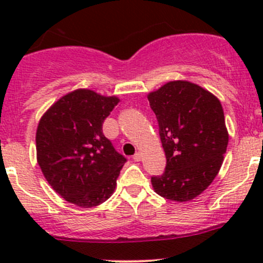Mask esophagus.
Masks as SVG:
<instances>
[{"label":"esophagus","mask_w":263,"mask_h":263,"mask_svg":"<svg viewBox=\"0 0 263 263\" xmlns=\"http://www.w3.org/2000/svg\"><path fill=\"white\" fill-rule=\"evenodd\" d=\"M132 159H134L135 161H140V160H141V159H142V155H141V153H136V154H135V155H134V158H132Z\"/></svg>","instance_id":"obj_1"}]
</instances>
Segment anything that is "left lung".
Listing matches in <instances>:
<instances>
[{"label":"left lung","instance_id":"8db88e82","mask_svg":"<svg viewBox=\"0 0 263 263\" xmlns=\"http://www.w3.org/2000/svg\"><path fill=\"white\" fill-rule=\"evenodd\" d=\"M166 156L163 176L151 177L159 196L185 202L203 192L221 168L228 135L220 100L197 84L169 81L147 95Z\"/></svg>","mask_w":263,"mask_h":263}]
</instances>
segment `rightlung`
Returning a JSON list of instances; mask_svg holds the SVG:
<instances>
[{"label": "right lung", "mask_w": 263, "mask_h": 263, "mask_svg": "<svg viewBox=\"0 0 263 263\" xmlns=\"http://www.w3.org/2000/svg\"><path fill=\"white\" fill-rule=\"evenodd\" d=\"M119 103L89 89L63 95L42 116L36 160L50 187L66 201L94 208L113 195L126 158L103 134V122Z\"/></svg>", "instance_id": "obj_1"}]
</instances>
